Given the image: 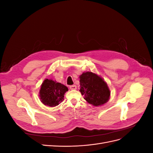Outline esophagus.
I'll list each match as a JSON object with an SVG mask.
<instances>
[{
    "label": "esophagus",
    "instance_id": "esophagus-1",
    "mask_svg": "<svg viewBox=\"0 0 153 153\" xmlns=\"http://www.w3.org/2000/svg\"><path fill=\"white\" fill-rule=\"evenodd\" d=\"M69 89L71 90H76V86L75 85H73L69 86Z\"/></svg>",
    "mask_w": 153,
    "mask_h": 153
}]
</instances>
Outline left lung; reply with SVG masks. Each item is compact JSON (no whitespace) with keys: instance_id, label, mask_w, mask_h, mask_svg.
Instances as JSON below:
<instances>
[{"instance_id":"1","label":"left lung","mask_w":153,"mask_h":153,"mask_svg":"<svg viewBox=\"0 0 153 153\" xmlns=\"http://www.w3.org/2000/svg\"><path fill=\"white\" fill-rule=\"evenodd\" d=\"M80 91L88 103L96 106L107 102L110 92L100 76L92 72L84 73L80 76Z\"/></svg>"}]
</instances>
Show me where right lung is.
Returning a JSON list of instances; mask_svg holds the SVG:
<instances>
[{"mask_svg":"<svg viewBox=\"0 0 153 153\" xmlns=\"http://www.w3.org/2000/svg\"><path fill=\"white\" fill-rule=\"evenodd\" d=\"M68 91V87L61 83L46 79L39 91L41 102L52 107L57 106L63 101L64 94Z\"/></svg>","mask_w":153,"mask_h":153,"instance_id":"1","label":"right lung"}]
</instances>
